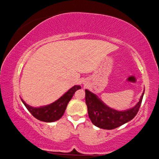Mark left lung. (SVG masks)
Wrapping results in <instances>:
<instances>
[{
	"label": "left lung",
	"instance_id": "left-lung-1",
	"mask_svg": "<svg viewBox=\"0 0 159 159\" xmlns=\"http://www.w3.org/2000/svg\"><path fill=\"white\" fill-rule=\"evenodd\" d=\"M145 90L136 105L129 109L118 111L108 106L97 95L85 90V103L88 116L92 123L104 129H113L131 121L138 114L142 103Z\"/></svg>",
	"mask_w": 159,
	"mask_h": 159
}]
</instances>
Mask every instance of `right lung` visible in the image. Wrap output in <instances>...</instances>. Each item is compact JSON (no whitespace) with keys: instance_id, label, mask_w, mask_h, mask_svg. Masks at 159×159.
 <instances>
[{"instance_id":"obj_1","label":"right lung","mask_w":159,"mask_h":159,"mask_svg":"<svg viewBox=\"0 0 159 159\" xmlns=\"http://www.w3.org/2000/svg\"><path fill=\"white\" fill-rule=\"evenodd\" d=\"M79 89H81L80 85L73 86L53 103L40 107H33L26 103L22 99L21 100L27 110L37 119L45 122H53L61 118L69 102L75 93Z\"/></svg>"}]
</instances>
